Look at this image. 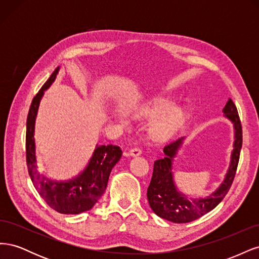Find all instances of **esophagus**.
I'll return each mask as SVG.
<instances>
[{
    "label": "esophagus",
    "instance_id": "1",
    "mask_svg": "<svg viewBox=\"0 0 259 259\" xmlns=\"http://www.w3.org/2000/svg\"><path fill=\"white\" fill-rule=\"evenodd\" d=\"M130 155H132V156H138V155H140L142 154V149L140 148H132L131 150H130Z\"/></svg>",
    "mask_w": 259,
    "mask_h": 259
}]
</instances>
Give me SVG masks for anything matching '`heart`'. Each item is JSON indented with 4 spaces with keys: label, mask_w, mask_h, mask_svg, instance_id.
<instances>
[{
    "label": "heart",
    "mask_w": 259,
    "mask_h": 259,
    "mask_svg": "<svg viewBox=\"0 0 259 259\" xmlns=\"http://www.w3.org/2000/svg\"><path fill=\"white\" fill-rule=\"evenodd\" d=\"M171 106H173V104H171L170 100L162 99L155 101L150 106L145 107L140 112L143 115L151 117L164 113L151 125L150 133L153 137L160 139L169 137L174 134L185 121L186 113L184 109Z\"/></svg>",
    "instance_id": "b5f03b06"
}]
</instances>
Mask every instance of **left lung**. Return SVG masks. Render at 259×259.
Here are the masks:
<instances>
[{
	"label": "left lung",
	"mask_w": 259,
	"mask_h": 259,
	"mask_svg": "<svg viewBox=\"0 0 259 259\" xmlns=\"http://www.w3.org/2000/svg\"><path fill=\"white\" fill-rule=\"evenodd\" d=\"M223 112L233 123L234 127L233 151L231 153L230 166L224 182L207 198L188 200L185 194L177 190L171 173V162L185 137H180L167 144L163 149V158L154 162L152 178L147 191L149 205L161 218L177 224L190 223L214 209L228 193L239 164L242 148V125L237 107L230 98L227 101Z\"/></svg>",
	"instance_id": "1"
}]
</instances>
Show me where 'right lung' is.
<instances>
[{
  "instance_id": "right-lung-1",
  "label": "right lung",
  "mask_w": 259,
  "mask_h": 259,
  "mask_svg": "<svg viewBox=\"0 0 259 259\" xmlns=\"http://www.w3.org/2000/svg\"><path fill=\"white\" fill-rule=\"evenodd\" d=\"M59 67L55 69L50 79L34 96L29 109L26 132L27 166L35 189L53 209L60 214H80L90 210L104 194L111 169L120 161L122 150L119 146L113 145L96 146L86 168L80 175L65 182H55L37 170L34 142L37 109L44 91L56 79Z\"/></svg>"
}]
</instances>
